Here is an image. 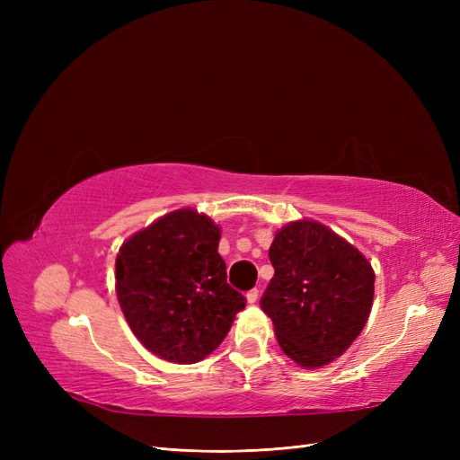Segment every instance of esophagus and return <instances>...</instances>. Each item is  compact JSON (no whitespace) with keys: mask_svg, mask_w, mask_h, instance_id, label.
Segmentation results:
<instances>
[{"mask_svg":"<svg viewBox=\"0 0 460 460\" xmlns=\"http://www.w3.org/2000/svg\"><path fill=\"white\" fill-rule=\"evenodd\" d=\"M245 297H247V303H257V299H259V289H257V288L249 289Z\"/></svg>","mask_w":460,"mask_h":460,"instance_id":"1","label":"esophagus"}]
</instances>
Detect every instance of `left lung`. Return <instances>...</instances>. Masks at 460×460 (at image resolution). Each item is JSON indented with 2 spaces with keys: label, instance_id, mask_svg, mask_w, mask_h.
<instances>
[{
  "label": "left lung",
  "instance_id": "1",
  "mask_svg": "<svg viewBox=\"0 0 460 460\" xmlns=\"http://www.w3.org/2000/svg\"><path fill=\"white\" fill-rule=\"evenodd\" d=\"M274 278L261 297L282 351L305 368L338 358L365 328L374 297L370 262L314 220L291 222L269 249Z\"/></svg>",
  "mask_w": 460,
  "mask_h": 460
}]
</instances>
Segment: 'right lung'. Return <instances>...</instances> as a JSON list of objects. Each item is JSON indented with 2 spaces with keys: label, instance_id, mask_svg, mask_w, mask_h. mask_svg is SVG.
<instances>
[{
  "label": "right lung",
  "instance_id": "add662e5",
  "mask_svg": "<svg viewBox=\"0 0 460 460\" xmlns=\"http://www.w3.org/2000/svg\"><path fill=\"white\" fill-rule=\"evenodd\" d=\"M213 220L180 208L122 243L117 296L147 351L178 365L198 363L226 338L245 297L226 282Z\"/></svg>",
  "mask_w": 460,
  "mask_h": 460
}]
</instances>
